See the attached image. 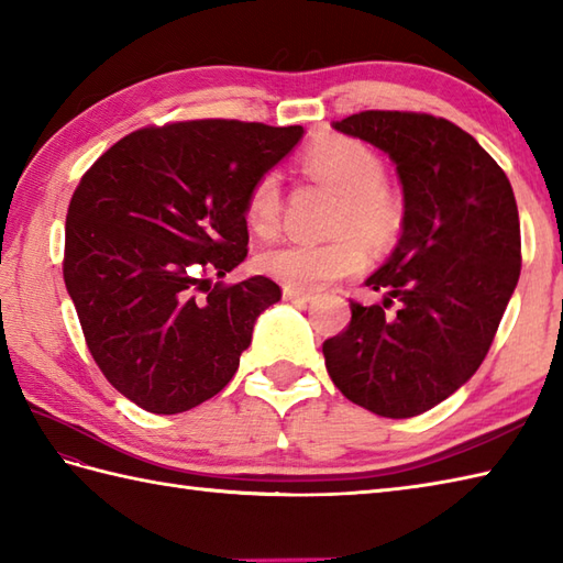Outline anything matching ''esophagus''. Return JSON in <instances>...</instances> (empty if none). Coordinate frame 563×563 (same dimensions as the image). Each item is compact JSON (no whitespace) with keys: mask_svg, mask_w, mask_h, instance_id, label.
<instances>
[{"mask_svg":"<svg viewBox=\"0 0 563 563\" xmlns=\"http://www.w3.org/2000/svg\"><path fill=\"white\" fill-rule=\"evenodd\" d=\"M283 300L285 302H295V305H307L312 300V295L302 292V290H292V288H283Z\"/></svg>","mask_w":563,"mask_h":563,"instance_id":"obj_1","label":"esophagus"}]
</instances>
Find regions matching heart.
Segmentation results:
<instances>
[{"mask_svg":"<svg viewBox=\"0 0 563 563\" xmlns=\"http://www.w3.org/2000/svg\"><path fill=\"white\" fill-rule=\"evenodd\" d=\"M307 169L341 194L333 242L292 239L261 251L256 266L292 290H319L365 266L367 242L387 246L404 224V202L382 181L385 166L367 145L351 137L321 140L307 152ZM246 222L256 234H273L280 222V178L263 174L246 198ZM361 231L364 235L356 234Z\"/></svg>","mask_w":563,"mask_h":563,"instance_id":"obj_1","label":"heart"}]
</instances>
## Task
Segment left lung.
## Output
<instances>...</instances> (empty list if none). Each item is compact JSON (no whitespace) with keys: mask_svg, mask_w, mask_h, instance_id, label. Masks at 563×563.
Wrapping results in <instances>:
<instances>
[{"mask_svg":"<svg viewBox=\"0 0 563 563\" xmlns=\"http://www.w3.org/2000/svg\"><path fill=\"white\" fill-rule=\"evenodd\" d=\"M333 128L397 164L404 224L365 280L385 300L351 302L349 329L321 351L345 399L411 418L457 391L492 349L520 278L516 196L492 154L445 118L363 111Z\"/></svg>","mask_w":563,"mask_h":563,"instance_id":"left-lung-1","label":"left lung"}]
</instances>
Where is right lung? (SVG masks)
<instances>
[{"mask_svg": "<svg viewBox=\"0 0 563 563\" xmlns=\"http://www.w3.org/2000/svg\"><path fill=\"white\" fill-rule=\"evenodd\" d=\"M302 125L188 121L145 128L93 162L69 200L65 285L93 361L150 413H181L227 387L271 278L206 275L246 258V198ZM206 291V296H200Z\"/></svg>", "mask_w": 563, "mask_h": 563, "instance_id": "add662e5", "label": "right lung"}]
</instances>
